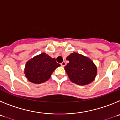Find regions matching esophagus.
Returning <instances> with one entry per match:
<instances>
[{
  "label": "esophagus",
  "instance_id": "esophagus-1",
  "mask_svg": "<svg viewBox=\"0 0 120 120\" xmlns=\"http://www.w3.org/2000/svg\"><path fill=\"white\" fill-rule=\"evenodd\" d=\"M61 66H62V67H64V66H65V65H66V63H65V61H63V62H62V63L61 64Z\"/></svg>",
  "mask_w": 120,
  "mask_h": 120
}]
</instances>
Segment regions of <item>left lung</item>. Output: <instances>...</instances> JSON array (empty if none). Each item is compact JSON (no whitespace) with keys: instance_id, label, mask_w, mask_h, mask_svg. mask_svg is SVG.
<instances>
[{"instance_id":"1","label":"left lung","mask_w":120,"mask_h":120,"mask_svg":"<svg viewBox=\"0 0 120 120\" xmlns=\"http://www.w3.org/2000/svg\"><path fill=\"white\" fill-rule=\"evenodd\" d=\"M67 60L69 62L64 69L72 82L79 85H85L95 79L97 69L91 59L74 52L67 57Z\"/></svg>"}]
</instances>
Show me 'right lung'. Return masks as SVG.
<instances>
[{"mask_svg": "<svg viewBox=\"0 0 120 120\" xmlns=\"http://www.w3.org/2000/svg\"><path fill=\"white\" fill-rule=\"evenodd\" d=\"M60 65L55 58L42 53L26 62L24 73L29 81L40 84L48 80L53 71Z\"/></svg>", "mask_w": 120, "mask_h": 120, "instance_id": "add662e5", "label": "right lung"}]
</instances>
